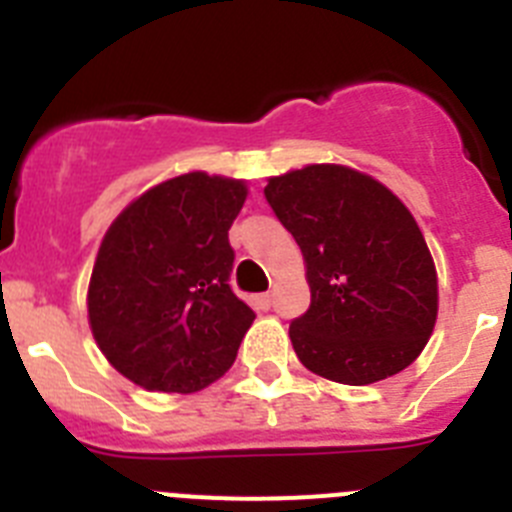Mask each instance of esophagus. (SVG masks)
I'll return each instance as SVG.
<instances>
[{"instance_id":"1","label":"esophagus","mask_w":512,"mask_h":512,"mask_svg":"<svg viewBox=\"0 0 512 512\" xmlns=\"http://www.w3.org/2000/svg\"><path fill=\"white\" fill-rule=\"evenodd\" d=\"M271 300H274V295H271V292H264V295L256 297V302H259L261 310H269V307H271Z\"/></svg>"}]
</instances>
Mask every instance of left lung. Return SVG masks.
Segmentation results:
<instances>
[{"instance_id": "8db88e82", "label": "left lung", "mask_w": 512, "mask_h": 512, "mask_svg": "<svg viewBox=\"0 0 512 512\" xmlns=\"http://www.w3.org/2000/svg\"><path fill=\"white\" fill-rule=\"evenodd\" d=\"M264 194L305 256L310 307L289 325L297 359L354 387L413 364L436 325L438 279L408 207L336 164L271 176Z\"/></svg>"}]
</instances>
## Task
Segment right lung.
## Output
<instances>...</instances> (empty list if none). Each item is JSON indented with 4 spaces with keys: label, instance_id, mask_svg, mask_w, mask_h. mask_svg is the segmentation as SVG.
<instances>
[{
    "label": "right lung",
    "instance_id": "1",
    "mask_svg": "<svg viewBox=\"0 0 512 512\" xmlns=\"http://www.w3.org/2000/svg\"><path fill=\"white\" fill-rule=\"evenodd\" d=\"M246 182L182 174L140 194L99 246L89 282L94 341L151 392H200L238 356L256 312L230 289L228 230Z\"/></svg>",
    "mask_w": 512,
    "mask_h": 512
}]
</instances>
